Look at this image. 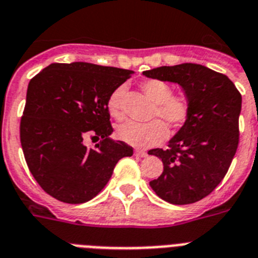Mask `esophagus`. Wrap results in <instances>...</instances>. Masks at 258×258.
<instances>
[{
    "label": "esophagus",
    "mask_w": 258,
    "mask_h": 258,
    "mask_svg": "<svg viewBox=\"0 0 258 258\" xmlns=\"http://www.w3.org/2000/svg\"><path fill=\"white\" fill-rule=\"evenodd\" d=\"M147 155H148L147 152H144V151H142V150L135 151V156H138V158H146Z\"/></svg>",
    "instance_id": "esophagus-1"
}]
</instances>
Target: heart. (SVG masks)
<instances>
[{
    "mask_svg": "<svg viewBox=\"0 0 258 258\" xmlns=\"http://www.w3.org/2000/svg\"><path fill=\"white\" fill-rule=\"evenodd\" d=\"M142 89L156 103L155 116H160L165 123L179 128L187 122L190 114L189 99L184 95H173L172 87L167 82L150 79L142 85ZM124 86H119L111 93L107 100V110L111 116L120 119L123 116L122 99ZM119 139L136 148H150L162 143L167 138L168 130L162 120L150 123H138L128 120L118 127Z\"/></svg>",
    "mask_w": 258,
    "mask_h": 258,
    "instance_id": "b5f03b06",
    "label": "heart"
}]
</instances>
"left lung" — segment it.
Masks as SVG:
<instances>
[{
    "instance_id": "left-lung-1",
    "label": "left lung",
    "mask_w": 258,
    "mask_h": 258,
    "mask_svg": "<svg viewBox=\"0 0 258 258\" xmlns=\"http://www.w3.org/2000/svg\"><path fill=\"white\" fill-rule=\"evenodd\" d=\"M143 75L176 83L190 103L189 118L169 139L168 148L148 151L163 162L162 175L151 180V188L171 204L199 202L219 185L233 160L241 95L227 75L203 64L162 66Z\"/></svg>"
}]
</instances>
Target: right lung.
Listing matches in <instances>:
<instances>
[{"mask_svg": "<svg viewBox=\"0 0 258 258\" xmlns=\"http://www.w3.org/2000/svg\"><path fill=\"white\" fill-rule=\"evenodd\" d=\"M131 70L89 62L51 63L31 79L21 119V146L31 175L56 200L82 204L108 183L116 163L134 154L111 139L107 100ZM87 136L100 142L87 149Z\"/></svg>", "mask_w": 258, "mask_h": 258, "instance_id": "right-lung-1", "label": "right lung"}]
</instances>
